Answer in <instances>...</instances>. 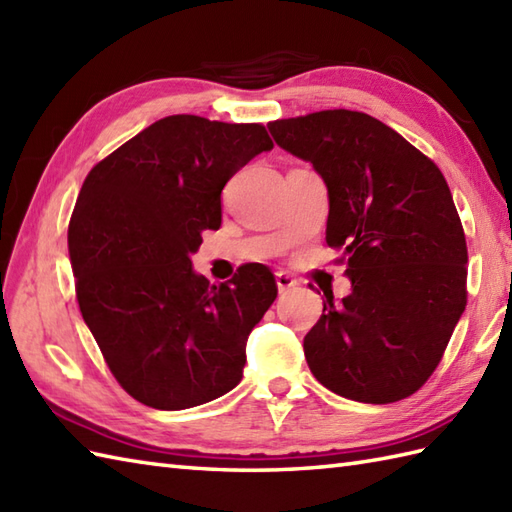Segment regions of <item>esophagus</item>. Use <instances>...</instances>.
<instances>
[{"instance_id": "1", "label": "esophagus", "mask_w": 512, "mask_h": 512, "mask_svg": "<svg viewBox=\"0 0 512 512\" xmlns=\"http://www.w3.org/2000/svg\"><path fill=\"white\" fill-rule=\"evenodd\" d=\"M275 281H277L279 292H288V290L299 286V281L295 277H290L288 273H284V270H279V273L275 275Z\"/></svg>"}]
</instances>
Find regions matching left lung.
<instances>
[{
  "label": "left lung",
  "mask_w": 512,
  "mask_h": 512,
  "mask_svg": "<svg viewBox=\"0 0 512 512\" xmlns=\"http://www.w3.org/2000/svg\"><path fill=\"white\" fill-rule=\"evenodd\" d=\"M328 187L325 242L352 292H323L303 339L310 372L343 398L387 405L438 367L466 306V239L436 162L369 114L325 110L268 123Z\"/></svg>",
  "instance_id": "left-lung-1"
}]
</instances>
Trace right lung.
I'll return each instance as SVG.
<instances>
[{
    "label": "right lung",
    "instance_id": "obj_1",
    "mask_svg": "<svg viewBox=\"0 0 512 512\" xmlns=\"http://www.w3.org/2000/svg\"><path fill=\"white\" fill-rule=\"evenodd\" d=\"M273 149L259 123L160 118L85 178L68 250L76 301L114 378L147 407L204 405L242 380L246 341L277 297L262 264L220 286L191 268L222 224V189Z\"/></svg>",
    "mask_w": 512,
    "mask_h": 512
}]
</instances>
